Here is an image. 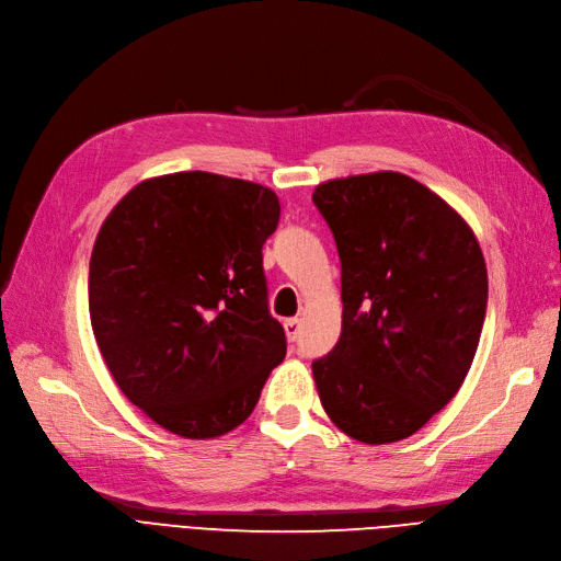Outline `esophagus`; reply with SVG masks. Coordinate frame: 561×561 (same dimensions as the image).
<instances>
[{
    "instance_id": "1",
    "label": "esophagus",
    "mask_w": 561,
    "mask_h": 561,
    "mask_svg": "<svg viewBox=\"0 0 561 561\" xmlns=\"http://www.w3.org/2000/svg\"><path fill=\"white\" fill-rule=\"evenodd\" d=\"M284 331H286L288 340L298 342V337H300V319H286L284 321Z\"/></svg>"
}]
</instances>
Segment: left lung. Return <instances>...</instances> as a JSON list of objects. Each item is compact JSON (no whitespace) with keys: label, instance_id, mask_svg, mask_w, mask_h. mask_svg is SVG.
Returning a JSON list of instances; mask_svg holds the SVG:
<instances>
[{"label":"left lung","instance_id":"1","mask_svg":"<svg viewBox=\"0 0 561 561\" xmlns=\"http://www.w3.org/2000/svg\"><path fill=\"white\" fill-rule=\"evenodd\" d=\"M312 203L340 256L342 333L312 360L319 399L347 436H412L466 379L486 312L473 230L399 172L333 179Z\"/></svg>","mask_w":561,"mask_h":561}]
</instances>
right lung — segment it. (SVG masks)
I'll list each match as a JSON object with an SVG mask.
<instances>
[{
  "instance_id": "1",
  "label": "right lung",
  "mask_w": 561,
  "mask_h": 561,
  "mask_svg": "<svg viewBox=\"0 0 561 561\" xmlns=\"http://www.w3.org/2000/svg\"><path fill=\"white\" fill-rule=\"evenodd\" d=\"M279 211L265 186L176 172L135 186L98 232L88 273L98 347L121 391L176 436L242 424L286 356L263 273Z\"/></svg>"
}]
</instances>
